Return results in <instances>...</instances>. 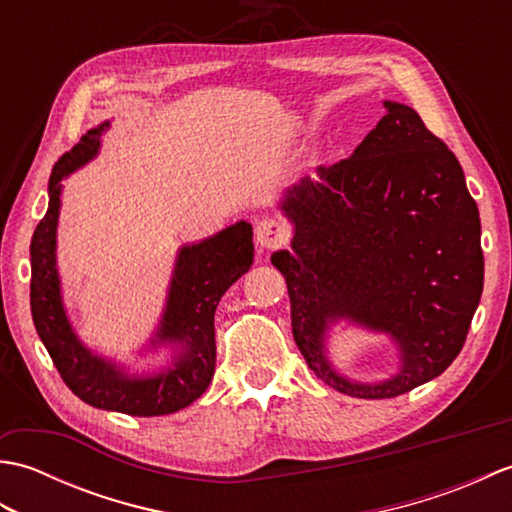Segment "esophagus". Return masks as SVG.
I'll return each mask as SVG.
<instances>
[{"label": "esophagus", "instance_id": "esophagus-1", "mask_svg": "<svg viewBox=\"0 0 512 512\" xmlns=\"http://www.w3.org/2000/svg\"><path fill=\"white\" fill-rule=\"evenodd\" d=\"M288 226L277 220V217H264V220L257 222V228H255V239L259 246L264 248H279L284 246L288 242Z\"/></svg>", "mask_w": 512, "mask_h": 512}]
</instances>
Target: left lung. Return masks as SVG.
<instances>
[{
    "instance_id": "left-lung-1",
    "label": "left lung",
    "mask_w": 512,
    "mask_h": 512,
    "mask_svg": "<svg viewBox=\"0 0 512 512\" xmlns=\"http://www.w3.org/2000/svg\"><path fill=\"white\" fill-rule=\"evenodd\" d=\"M385 107L350 158L288 191L281 206L295 239L273 255L308 367L358 398H394L440 376L462 350L484 286L480 211L458 158L411 107ZM341 316L395 336L396 379L356 386L331 372L322 336Z\"/></svg>"
}]
</instances>
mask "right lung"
<instances>
[{
	"instance_id": "obj_1",
	"label": "right lung",
	"mask_w": 512,
	"mask_h": 512,
	"mask_svg": "<svg viewBox=\"0 0 512 512\" xmlns=\"http://www.w3.org/2000/svg\"><path fill=\"white\" fill-rule=\"evenodd\" d=\"M105 127L107 123L90 129L52 167L48 211L30 242L32 321L54 367L74 396L96 409L140 418L167 416L189 407L211 383L215 372V308L224 292L253 264V228L248 222H237L211 239L180 250L156 341L176 343L182 352L165 372L132 378L121 367L92 356L76 339L65 317L54 266V237L61 204L59 182L99 151Z\"/></svg>"
}]
</instances>
